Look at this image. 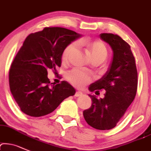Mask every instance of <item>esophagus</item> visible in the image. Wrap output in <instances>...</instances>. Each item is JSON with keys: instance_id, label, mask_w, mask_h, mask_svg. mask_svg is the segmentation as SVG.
<instances>
[{"instance_id": "34e87169", "label": "esophagus", "mask_w": 151, "mask_h": 151, "mask_svg": "<svg viewBox=\"0 0 151 151\" xmlns=\"http://www.w3.org/2000/svg\"><path fill=\"white\" fill-rule=\"evenodd\" d=\"M82 95H83V93H82V92H81V91H77V92H76V93H75V96L76 97L81 96Z\"/></svg>"}]
</instances>
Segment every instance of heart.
<instances>
[{"label":"heart","instance_id":"b5f03b06","mask_svg":"<svg viewBox=\"0 0 151 151\" xmlns=\"http://www.w3.org/2000/svg\"><path fill=\"white\" fill-rule=\"evenodd\" d=\"M81 43L83 44L88 49L93 61L98 60L102 63L107 58V47L101 40L86 39V40H82ZM78 45V43L77 42H73L65 48L62 55L63 61L66 62L68 60L70 54L77 47ZM67 79L76 88H82L91 82L92 76L89 73H87L79 69H73L67 73Z\"/></svg>","mask_w":151,"mask_h":151}]
</instances>
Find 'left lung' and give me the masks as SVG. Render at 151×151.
I'll return each instance as SVG.
<instances>
[{
    "mask_svg": "<svg viewBox=\"0 0 151 151\" xmlns=\"http://www.w3.org/2000/svg\"><path fill=\"white\" fill-rule=\"evenodd\" d=\"M100 38L110 45L113 58L101 79L91 84V92L105 90L104 97L91 98V107L83 111L85 120L100 130L114 128L133 101L137 88V71L130 46L116 35L102 33Z\"/></svg>",
    "mask_w": 151,
    "mask_h": 151,
    "instance_id": "left-lung-1",
    "label": "left lung"
}]
</instances>
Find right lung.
Returning a JSON list of instances; mask_svg holds the SVG:
<instances>
[{
    "mask_svg": "<svg viewBox=\"0 0 151 151\" xmlns=\"http://www.w3.org/2000/svg\"><path fill=\"white\" fill-rule=\"evenodd\" d=\"M81 35L62 27H46L30 34L9 70L13 96L24 114L42 116L52 112L76 90L65 81L52 85L47 70L60 67L65 48Z\"/></svg>",
    "mask_w": 151,
    "mask_h": 151,
    "instance_id": "add662e5",
    "label": "right lung"
}]
</instances>
